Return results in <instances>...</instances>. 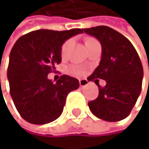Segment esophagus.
Returning a JSON list of instances; mask_svg holds the SVG:
<instances>
[{
  "mask_svg": "<svg viewBox=\"0 0 149 149\" xmlns=\"http://www.w3.org/2000/svg\"><path fill=\"white\" fill-rule=\"evenodd\" d=\"M88 85V81L87 79H80L79 80V86L80 88H84V87H87V86Z\"/></svg>",
  "mask_w": 149,
  "mask_h": 149,
  "instance_id": "34e87169",
  "label": "esophagus"
}]
</instances>
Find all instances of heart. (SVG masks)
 <instances>
[{
  "instance_id": "obj_1",
  "label": "heart",
  "mask_w": 149,
  "mask_h": 149,
  "mask_svg": "<svg viewBox=\"0 0 149 149\" xmlns=\"http://www.w3.org/2000/svg\"><path fill=\"white\" fill-rule=\"evenodd\" d=\"M93 38H88L87 40H86V42H88L89 41V40H92ZM71 44V40H68V41H66L63 45H62L61 46V56H64L66 52H67V50L70 46V45ZM71 71L74 73V74H77V75H80V74H82V70L79 68H76V67H73L71 68Z\"/></svg>"
}]
</instances>
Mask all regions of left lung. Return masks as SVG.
Listing matches in <instances>:
<instances>
[{"instance_id":"8db88e82","label":"left lung","mask_w":149,"mask_h":149,"mask_svg":"<svg viewBox=\"0 0 149 149\" xmlns=\"http://www.w3.org/2000/svg\"><path fill=\"white\" fill-rule=\"evenodd\" d=\"M83 32L98 39L102 46L100 63L88 80L101 79L106 82L101 87L95 80L99 95L88 102L89 109L104 121L119 122L130 113L141 92V61L130 40L109 26L84 28Z\"/></svg>"}]
</instances>
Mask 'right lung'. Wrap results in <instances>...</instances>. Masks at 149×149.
Masks as SVG:
<instances>
[{
    "label": "right lung",
    "instance_id": "obj_1",
    "mask_svg": "<svg viewBox=\"0 0 149 149\" xmlns=\"http://www.w3.org/2000/svg\"><path fill=\"white\" fill-rule=\"evenodd\" d=\"M80 33L81 28L39 29L20 36L13 45L7 72L10 93L17 110L26 122H54L63 111L68 94L79 88L75 78L62 75L54 83L47 75L61 63L63 43Z\"/></svg>",
    "mask_w": 149,
    "mask_h": 149
}]
</instances>
